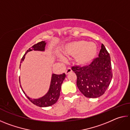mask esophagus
<instances>
[{"label": "esophagus", "mask_w": 130, "mask_h": 130, "mask_svg": "<svg viewBox=\"0 0 130 130\" xmlns=\"http://www.w3.org/2000/svg\"><path fill=\"white\" fill-rule=\"evenodd\" d=\"M72 71V70L71 69H70V68H68V69L66 70V71H65V74H67V75H68V74L69 73H71Z\"/></svg>", "instance_id": "34e87169"}]
</instances>
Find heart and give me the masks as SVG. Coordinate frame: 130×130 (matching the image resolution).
Wrapping results in <instances>:
<instances>
[{
    "instance_id": "heart-1",
    "label": "heart",
    "mask_w": 130,
    "mask_h": 130,
    "mask_svg": "<svg viewBox=\"0 0 130 130\" xmlns=\"http://www.w3.org/2000/svg\"><path fill=\"white\" fill-rule=\"evenodd\" d=\"M98 52V48L93 42H88L79 40L67 44L62 53L66 56L75 57L76 63L79 66L84 67L91 63Z\"/></svg>"
}]
</instances>
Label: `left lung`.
Returning <instances> with one entry per match:
<instances>
[{
  "mask_svg": "<svg viewBox=\"0 0 130 130\" xmlns=\"http://www.w3.org/2000/svg\"><path fill=\"white\" fill-rule=\"evenodd\" d=\"M76 74L77 86L85 97L97 98L106 91L112 78L109 54L102 44L99 57L88 66L73 67Z\"/></svg>",
  "mask_w": 130,
  "mask_h": 130,
  "instance_id": "obj_1",
  "label": "left lung"
}]
</instances>
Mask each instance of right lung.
I'll return each mask as SVG.
<instances>
[{
    "label": "right lung",
    "mask_w": 130,
    "mask_h": 130,
    "mask_svg": "<svg viewBox=\"0 0 130 130\" xmlns=\"http://www.w3.org/2000/svg\"><path fill=\"white\" fill-rule=\"evenodd\" d=\"M46 45V42H45V41H41L40 42H38V43L36 44V45H33L32 47H31V48L28 49V50H27V52H26V53L24 54V56L21 60V63L22 62V61L25 60L26 54L28 52L32 51V50L44 52L45 49ZM65 77L66 75L65 73L59 74V75L58 74H52L49 91H48L46 94H45L43 96L38 99L30 98V97L27 96V94L24 92L22 88L21 85V87L23 93H25L26 97L28 98V99L31 102L33 103L34 104L40 107H49L55 104L57 102V100H58L60 94L61 85H62L63 81L64 80ZM19 82H20V78H19Z\"/></svg>",
    "instance_id": "add662e5"
}]
</instances>
